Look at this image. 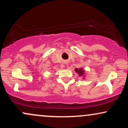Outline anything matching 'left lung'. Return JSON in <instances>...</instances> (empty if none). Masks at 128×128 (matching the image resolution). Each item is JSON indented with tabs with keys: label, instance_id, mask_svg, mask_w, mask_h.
<instances>
[{
	"label": "left lung",
	"instance_id": "left-lung-1",
	"mask_svg": "<svg viewBox=\"0 0 128 128\" xmlns=\"http://www.w3.org/2000/svg\"><path fill=\"white\" fill-rule=\"evenodd\" d=\"M74 70L79 76H82L84 74V70H83L82 68H76Z\"/></svg>",
	"mask_w": 128,
	"mask_h": 128
}]
</instances>
